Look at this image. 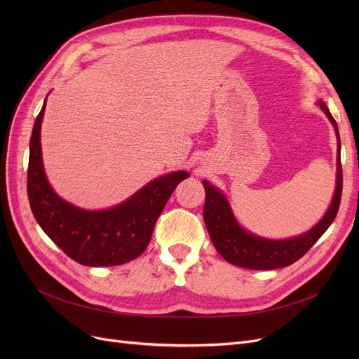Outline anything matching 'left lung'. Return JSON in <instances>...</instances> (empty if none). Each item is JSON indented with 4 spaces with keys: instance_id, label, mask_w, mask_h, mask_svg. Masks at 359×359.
I'll return each mask as SVG.
<instances>
[{
    "instance_id": "8db88e82",
    "label": "left lung",
    "mask_w": 359,
    "mask_h": 359,
    "mask_svg": "<svg viewBox=\"0 0 359 359\" xmlns=\"http://www.w3.org/2000/svg\"><path fill=\"white\" fill-rule=\"evenodd\" d=\"M318 104L323 111V114L328 116L335 130L337 177L335 191L330 208L310 231L304 232L298 236L287 238V240H269V238H264L248 232L238 223L236 217L231 208V203L224 196V193L220 189L214 187L210 181H202L206 193L203 206L205 226L206 229H208L215 250L229 264L248 269H277L289 266L306 255L334 222L340 206L343 189V173L340 163V135L339 127H337L335 119L332 118L327 104L322 100H319Z\"/></svg>"
}]
</instances>
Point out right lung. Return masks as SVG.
Here are the masks:
<instances>
[{"instance_id": "obj_1", "label": "right lung", "mask_w": 359, "mask_h": 359, "mask_svg": "<svg viewBox=\"0 0 359 359\" xmlns=\"http://www.w3.org/2000/svg\"><path fill=\"white\" fill-rule=\"evenodd\" d=\"M46 100L29 140L27 190L39 226L64 253L85 266L121 265L145 252L156 222L186 170L149 181L133 196L107 210H83L53 191L43 168L40 130Z\"/></svg>"}]
</instances>
